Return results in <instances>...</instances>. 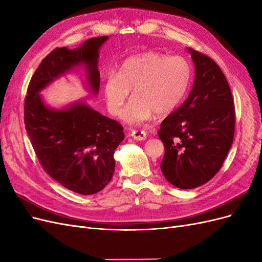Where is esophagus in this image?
I'll return each instance as SVG.
<instances>
[{
    "mask_svg": "<svg viewBox=\"0 0 262 262\" xmlns=\"http://www.w3.org/2000/svg\"><path fill=\"white\" fill-rule=\"evenodd\" d=\"M131 137L137 141H143L146 139V132L144 130H133L131 131Z\"/></svg>",
    "mask_w": 262,
    "mask_h": 262,
    "instance_id": "esophagus-1",
    "label": "esophagus"
}]
</instances>
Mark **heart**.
<instances>
[{
    "label": "heart",
    "mask_w": 262,
    "mask_h": 262,
    "mask_svg": "<svg viewBox=\"0 0 262 262\" xmlns=\"http://www.w3.org/2000/svg\"><path fill=\"white\" fill-rule=\"evenodd\" d=\"M191 71L181 57H166L153 51L124 60L118 73L107 75L104 92L109 113L119 116L130 90L133 97L121 114L124 121L140 123L154 115L175 110L184 98Z\"/></svg>",
    "instance_id": "obj_1"
}]
</instances>
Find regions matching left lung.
Instances as JSON below:
<instances>
[{
  "label": "left lung",
  "instance_id": "1",
  "mask_svg": "<svg viewBox=\"0 0 262 262\" xmlns=\"http://www.w3.org/2000/svg\"><path fill=\"white\" fill-rule=\"evenodd\" d=\"M195 68L192 90L158 131L165 155L161 169L171 185L192 189L216 175L234 140V98L220 67L189 49Z\"/></svg>",
  "mask_w": 262,
  "mask_h": 262
}]
</instances>
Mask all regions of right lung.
<instances>
[{
	"label": "right lung",
	"mask_w": 262,
	"mask_h": 262,
	"mask_svg": "<svg viewBox=\"0 0 262 262\" xmlns=\"http://www.w3.org/2000/svg\"><path fill=\"white\" fill-rule=\"evenodd\" d=\"M107 39L91 38L74 50L53 49L31 77L24 102L25 128L41 167L60 185L81 194L97 193L112 180L115 150L124 139L123 126L82 102L63 110L50 109L38 93L81 63L97 93L98 50Z\"/></svg>",
	"instance_id": "add662e5"
}]
</instances>
